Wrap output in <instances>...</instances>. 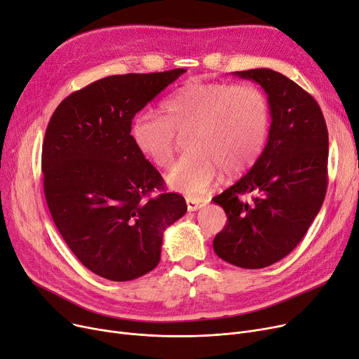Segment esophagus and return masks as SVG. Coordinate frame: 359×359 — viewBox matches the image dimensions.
Instances as JSON below:
<instances>
[{
    "instance_id": "1",
    "label": "esophagus",
    "mask_w": 359,
    "mask_h": 359,
    "mask_svg": "<svg viewBox=\"0 0 359 359\" xmlns=\"http://www.w3.org/2000/svg\"><path fill=\"white\" fill-rule=\"evenodd\" d=\"M204 206H206V201H204V200L187 198V209H189V212H196V210H198Z\"/></svg>"
}]
</instances>
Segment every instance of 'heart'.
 <instances>
[{"label": "heart", "instance_id": "heart-1", "mask_svg": "<svg viewBox=\"0 0 359 359\" xmlns=\"http://www.w3.org/2000/svg\"><path fill=\"white\" fill-rule=\"evenodd\" d=\"M165 115L150 111L133 119L131 137L159 168L174 159L177 134L191 130L190 155L168 170L166 182L185 196L208 191L219 169L240 174L259 159L264 149L270 112L264 95L250 84L185 81L163 104Z\"/></svg>", "mask_w": 359, "mask_h": 359}]
</instances>
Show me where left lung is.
I'll return each instance as SVG.
<instances>
[{
  "label": "left lung",
  "instance_id": "1",
  "mask_svg": "<svg viewBox=\"0 0 359 359\" xmlns=\"http://www.w3.org/2000/svg\"><path fill=\"white\" fill-rule=\"evenodd\" d=\"M267 95L271 124L248 174L213 198L228 222L213 240L222 260L262 269L282 260L309 231L327 190L329 134L316 99L270 68L235 72ZM252 192L248 203L239 197Z\"/></svg>",
  "mask_w": 359,
  "mask_h": 359
}]
</instances>
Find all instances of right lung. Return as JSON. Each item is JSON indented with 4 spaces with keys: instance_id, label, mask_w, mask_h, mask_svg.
<instances>
[{
    "instance_id": "add662e5",
    "label": "right lung",
    "mask_w": 359,
    "mask_h": 359,
    "mask_svg": "<svg viewBox=\"0 0 359 359\" xmlns=\"http://www.w3.org/2000/svg\"><path fill=\"white\" fill-rule=\"evenodd\" d=\"M185 72L100 79L67 96L49 119L48 209L68 248L97 276L126 282L155 269L165 229L187 212L131 137L134 115Z\"/></svg>"
}]
</instances>
